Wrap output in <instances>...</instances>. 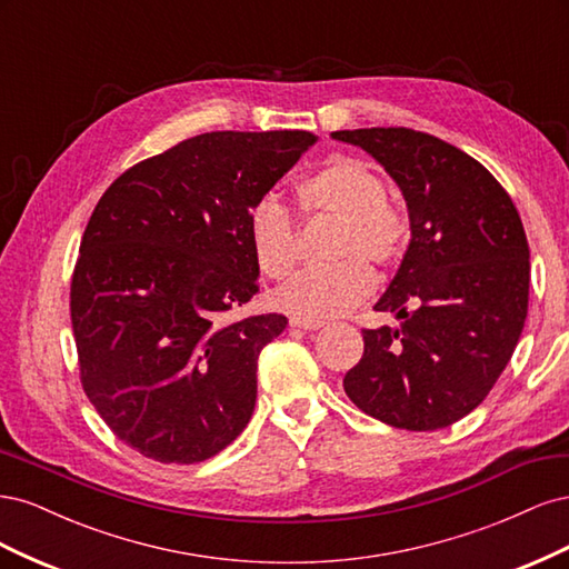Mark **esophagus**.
Segmentation results:
<instances>
[{
    "instance_id": "obj_1",
    "label": "esophagus",
    "mask_w": 569,
    "mask_h": 569,
    "mask_svg": "<svg viewBox=\"0 0 569 569\" xmlns=\"http://www.w3.org/2000/svg\"><path fill=\"white\" fill-rule=\"evenodd\" d=\"M289 325L297 327V330H320L325 322L322 320H308V318H291Z\"/></svg>"
}]
</instances>
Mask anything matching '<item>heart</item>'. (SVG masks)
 I'll use <instances>...</instances> for the list:
<instances>
[{"label":"heart","mask_w":569,"mask_h":569,"mask_svg":"<svg viewBox=\"0 0 569 569\" xmlns=\"http://www.w3.org/2000/svg\"><path fill=\"white\" fill-rule=\"evenodd\" d=\"M389 199L380 170L356 157H332L299 184L301 209L339 218L332 239L335 263L306 268L274 297L282 311L320 320L351 311L363 301L375 274L367 261L389 266L406 249L410 226ZM247 234L256 266L270 280H284L299 261L297 220L274 197L258 199L247 218Z\"/></svg>","instance_id":"heart-1"}]
</instances>
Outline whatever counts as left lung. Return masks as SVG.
I'll list each match as a JSON object with an SVG mask.
<instances>
[{"instance_id": "obj_1", "label": "left lung", "mask_w": 569, "mask_h": 569, "mask_svg": "<svg viewBox=\"0 0 569 569\" xmlns=\"http://www.w3.org/2000/svg\"><path fill=\"white\" fill-rule=\"evenodd\" d=\"M401 187L410 244L375 303L401 327L363 330L343 391L368 416L432 432L472 412L518 347L529 303V244L512 199L458 147L410 128L337 130Z\"/></svg>"}]
</instances>
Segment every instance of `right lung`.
<instances>
[{
    "label": "right lung",
    "instance_id": "obj_1",
    "mask_svg": "<svg viewBox=\"0 0 569 569\" xmlns=\"http://www.w3.org/2000/svg\"><path fill=\"white\" fill-rule=\"evenodd\" d=\"M316 140L203 132L101 194L73 270L71 322L82 389L130 449L192 465L251 420L258 353L287 318H230L258 291L247 218Z\"/></svg>",
    "mask_w": 569,
    "mask_h": 569
}]
</instances>
